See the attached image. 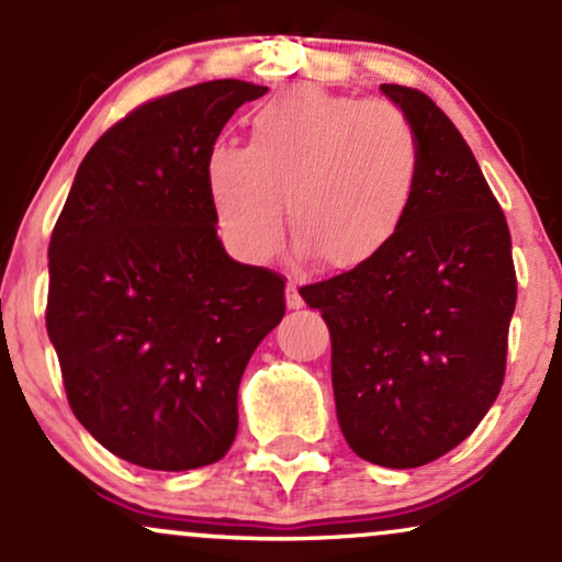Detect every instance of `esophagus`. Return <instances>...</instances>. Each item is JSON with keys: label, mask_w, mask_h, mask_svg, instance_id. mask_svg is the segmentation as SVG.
<instances>
[{"label": "esophagus", "mask_w": 562, "mask_h": 562, "mask_svg": "<svg viewBox=\"0 0 562 562\" xmlns=\"http://www.w3.org/2000/svg\"><path fill=\"white\" fill-rule=\"evenodd\" d=\"M285 303H288V308H303V299H301L299 285H295V282H288Z\"/></svg>", "instance_id": "34e87169"}]
</instances>
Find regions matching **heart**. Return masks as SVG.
<instances>
[{"label":"heart","instance_id":"obj_1","mask_svg":"<svg viewBox=\"0 0 562 562\" xmlns=\"http://www.w3.org/2000/svg\"><path fill=\"white\" fill-rule=\"evenodd\" d=\"M423 169V137L402 108L301 83L254 113L248 147H211L203 173L218 229L245 261L280 254L288 200L301 254L353 272L396 240Z\"/></svg>","mask_w":562,"mask_h":562}]
</instances>
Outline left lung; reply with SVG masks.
<instances>
[{
	"mask_svg": "<svg viewBox=\"0 0 562 562\" xmlns=\"http://www.w3.org/2000/svg\"><path fill=\"white\" fill-rule=\"evenodd\" d=\"M380 89L423 137L415 209L375 261L301 295L330 327L348 447L404 470L465 441L499 396L518 280L507 218L449 115L420 89Z\"/></svg>",
	"mask_w": 562,
	"mask_h": 562,
	"instance_id": "obj_1",
	"label": "left lung"
}]
</instances>
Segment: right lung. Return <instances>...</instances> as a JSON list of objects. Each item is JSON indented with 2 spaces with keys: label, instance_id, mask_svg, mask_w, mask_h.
Instances as JSON below:
<instances>
[{
  "label": "right lung",
  "instance_id": "1",
  "mask_svg": "<svg viewBox=\"0 0 562 562\" xmlns=\"http://www.w3.org/2000/svg\"><path fill=\"white\" fill-rule=\"evenodd\" d=\"M267 87L218 79L134 108L81 160L49 240L47 333L76 420L147 470L227 454L237 389L285 280L229 259L205 156Z\"/></svg>",
  "mask_w": 562,
  "mask_h": 562
}]
</instances>
